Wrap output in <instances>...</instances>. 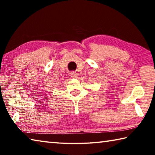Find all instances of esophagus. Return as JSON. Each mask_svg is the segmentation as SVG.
Segmentation results:
<instances>
[{"label":"esophagus","mask_w":155,"mask_h":155,"mask_svg":"<svg viewBox=\"0 0 155 155\" xmlns=\"http://www.w3.org/2000/svg\"><path fill=\"white\" fill-rule=\"evenodd\" d=\"M70 76H71V77H72V78H77L78 77L77 73L75 72H71L70 73Z\"/></svg>","instance_id":"34e87169"}]
</instances>
